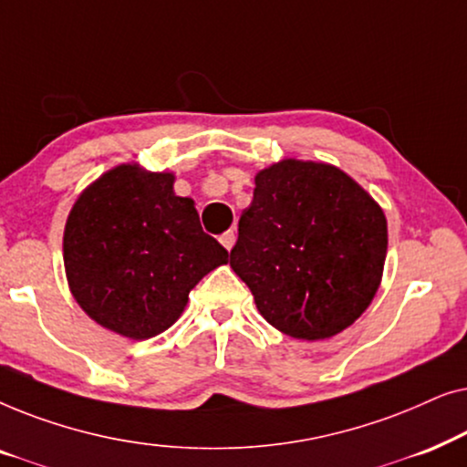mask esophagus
Returning a JSON list of instances; mask_svg holds the SVG:
<instances>
[{"mask_svg": "<svg viewBox=\"0 0 467 467\" xmlns=\"http://www.w3.org/2000/svg\"><path fill=\"white\" fill-rule=\"evenodd\" d=\"M221 244L227 248V251H232V246H234V242H235V234H234V229H227L225 234L221 235Z\"/></svg>", "mask_w": 467, "mask_h": 467, "instance_id": "34e87169", "label": "esophagus"}]
</instances>
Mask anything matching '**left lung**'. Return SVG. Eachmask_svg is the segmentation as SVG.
<instances>
[{
  "mask_svg": "<svg viewBox=\"0 0 467 467\" xmlns=\"http://www.w3.org/2000/svg\"><path fill=\"white\" fill-rule=\"evenodd\" d=\"M385 257V214L353 178L285 159L254 176L229 265L267 323L299 340H325L363 315Z\"/></svg>",
  "mask_w": 467,
  "mask_h": 467,
  "instance_id": "8db88e82",
  "label": "left lung"
}]
</instances>
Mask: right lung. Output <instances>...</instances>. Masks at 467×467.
Instances as JSON below:
<instances>
[{
  "label": "right lung",
  "instance_id": "obj_1",
  "mask_svg": "<svg viewBox=\"0 0 467 467\" xmlns=\"http://www.w3.org/2000/svg\"><path fill=\"white\" fill-rule=\"evenodd\" d=\"M63 261L80 308L101 327L146 340L174 325L200 280L229 253L200 225L174 176L119 165L67 216Z\"/></svg>",
  "mask_w": 467,
  "mask_h": 467
}]
</instances>
